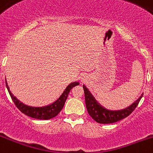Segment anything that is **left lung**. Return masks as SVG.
<instances>
[{
    "mask_svg": "<svg viewBox=\"0 0 153 153\" xmlns=\"http://www.w3.org/2000/svg\"><path fill=\"white\" fill-rule=\"evenodd\" d=\"M83 88H84V91L85 103L87 112L96 122L102 124L114 123H116L127 117L135 109L143 95V93H142L141 96L134 103L124 109L111 111V110L107 109L105 107L101 105L96 101L94 96L85 85H83Z\"/></svg>",
    "mask_w": 153,
    "mask_h": 153,
    "instance_id": "8db88e82",
    "label": "left lung"
}]
</instances>
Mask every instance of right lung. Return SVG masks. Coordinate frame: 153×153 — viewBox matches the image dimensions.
<instances>
[{
    "instance_id": "1",
    "label": "right lung",
    "mask_w": 153,
    "mask_h": 153,
    "mask_svg": "<svg viewBox=\"0 0 153 153\" xmlns=\"http://www.w3.org/2000/svg\"><path fill=\"white\" fill-rule=\"evenodd\" d=\"M78 84H79L78 81H75V82H72L71 84H69L65 89L61 96L53 103L42 107H33L25 105L23 102L19 101L10 91V87H9L7 80H6V86H7L9 93L11 96L12 100L13 101L16 106L19 108L21 112L25 114V115L37 120H49L57 116L64 106V104L70 90H72V88Z\"/></svg>"
}]
</instances>
